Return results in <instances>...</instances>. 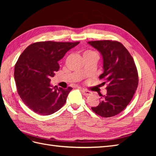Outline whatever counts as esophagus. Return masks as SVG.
Masks as SVG:
<instances>
[{
	"label": "esophagus",
	"instance_id": "esophagus-1",
	"mask_svg": "<svg viewBox=\"0 0 156 156\" xmlns=\"http://www.w3.org/2000/svg\"><path fill=\"white\" fill-rule=\"evenodd\" d=\"M80 91L85 96H88V95H90L92 94V92L90 91H88L87 90H85V89H80Z\"/></svg>",
	"mask_w": 156,
	"mask_h": 156
}]
</instances>
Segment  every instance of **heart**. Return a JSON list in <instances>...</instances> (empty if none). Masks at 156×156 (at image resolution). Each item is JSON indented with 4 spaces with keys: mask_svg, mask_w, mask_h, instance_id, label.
<instances>
[{
    "mask_svg": "<svg viewBox=\"0 0 156 156\" xmlns=\"http://www.w3.org/2000/svg\"><path fill=\"white\" fill-rule=\"evenodd\" d=\"M92 53H95L94 51H92L90 50H87L84 52V54H92Z\"/></svg>",
    "mask_w": 156,
    "mask_h": 156,
    "instance_id": "b5f03b06",
    "label": "heart"
}]
</instances>
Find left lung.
<instances>
[{
  "mask_svg": "<svg viewBox=\"0 0 156 156\" xmlns=\"http://www.w3.org/2000/svg\"><path fill=\"white\" fill-rule=\"evenodd\" d=\"M101 52L104 72L99 76L107 83V94L97 107L91 108L102 117H114L131 102L137 90L139 77L136 66L131 54L120 42L112 40L88 41Z\"/></svg>",
  "mask_w": 156,
  "mask_h": 156,
  "instance_id": "left-lung-1",
  "label": "left lung"
}]
</instances>
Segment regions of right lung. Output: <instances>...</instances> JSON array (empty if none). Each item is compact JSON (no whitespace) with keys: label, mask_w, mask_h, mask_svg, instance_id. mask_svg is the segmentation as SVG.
<instances>
[{"label":"right lung","mask_w":156,"mask_h":156,"mask_svg":"<svg viewBox=\"0 0 156 156\" xmlns=\"http://www.w3.org/2000/svg\"><path fill=\"white\" fill-rule=\"evenodd\" d=\"M79 43L36 42L29 45L19 56L14 72L16 90L31 110L39 115H49L64 105L72 88L53 87L50 78L59 70L58 61Z\"/></svg>","instance_id":"add662e5"}]
</instances>
